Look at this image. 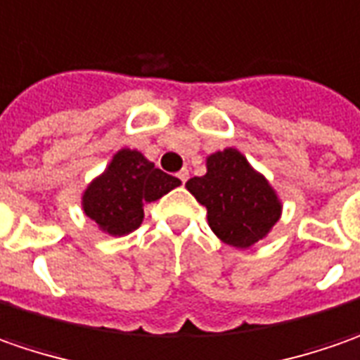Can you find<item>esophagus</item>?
Returning <instances> with one entry per match:
<instances>
[{"label":"esophagus","mask_w":360,"mask_h":360,"mask_svg":"<svg viewBox=\"0 0 360 360\" xmlns=\"http://www.w3.org/2000/svg\"><path fill=\"white\" fill-rule=\"evenodd\" d=\"M177 177L181 179V183H185V181L189 179V169H181L179 173H177Z\"/></svg>","instance_id":"obj_1"}]
</instances>
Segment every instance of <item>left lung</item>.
<instances>
[{"mask_svg":"<svg viewBox=\"0 0 360 360\" xmlns=\"http://www.w3.org/2000/svg\"><path fill=\"white\" fill-rule=\"evenodd\" d=\"M205 165L203 177H193L185 187L207 207L211 231L237 249L265 239L283 213L279 195L265 175L235 147L211 153Z\"/></svg>","mask_w":360,"mask_h":360,"instance_id":"1","label":"left lung"}]
</instances>
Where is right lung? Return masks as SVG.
I'll use <instances>...</instances> for the list:
<instances>
[{
    "label": "right lung",
    "instance_id": "add662e5",
    "mask_svg": "<svg viewBox=\"0 0 360 360\" xmlns=\"http://www.w3.org/2000/svg\"><path fill=\"white\" fill-rule=\"evenodd\" d=\"M181 181L157 169L137 149L123 147L81 195V209L111 237L129 235L143 223V205L179 187Z\"/></svg>",
    "mask_w": 360,
    "mask_h": 360
}]
</instances>
